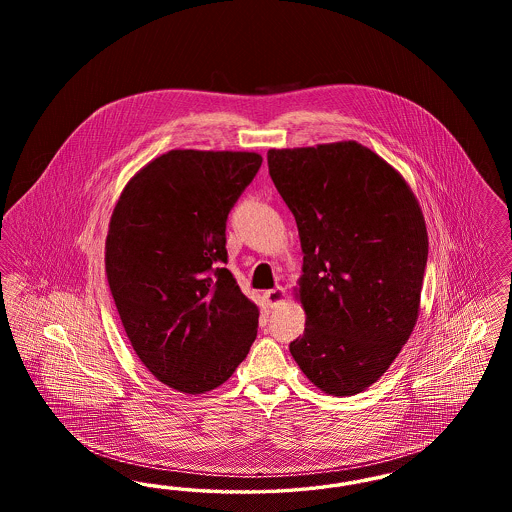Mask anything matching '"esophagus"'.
<instances>
[{
	"mask_svg": "<svg viewBox=\"0 0 512 512\" xmlns=\"http://www.w3.org/2000/svg\"><path fill=\"white\" fill-rule=\"evenodd\" d=\"M284 299H286V292H284V288H282V286H276V288H272V290L265 292V301H267V305L270 309L280 307V305L284 303Z\"/></svg>",
	"mask_w": 512,
	"mask_h": 512,
	"instance_id": "obj_1",
	"label": "esophagus"
}]
</instances>
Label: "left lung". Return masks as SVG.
Returning a JSON list of instances; mask_svg holds the SVG:
<instances>
[{"instance_id":"left-lung-1","label":"left lung","mask_w":512,"mask_h":512,"mask_svg":"<svg viewBox=\"0 0 512 512\" xmlns=\"http://www.w3.org/2000/svg\"><path fill=\"white\" fill-rule=\"evenodd\" d=\"M268 174L297 222L305 332L290 343L328 395L384 376L413 334L428 259L422 209L407 180L353 140L268 149Z\"/></svg>"}]
</instances>
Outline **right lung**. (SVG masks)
<instances>
[{
  "label": "right lung",
  "instance_id": "obj_1",
  "mask_svg": "<svg viewBox=\"0 0 512 512\" xmlns=\"http://www.w3.org/2000/svg\"><path fill=\"white\" fill-rule=\"evenodd\" d=\"M255 151L171 149L136 172L109 220L105 272L147 370L188 395L224 384L257 336L259 307L224 268L226 219Z\"/></svg>",
  "mask_w": 512,
  "mask_h": 512
}]
</instances>
